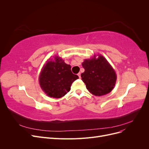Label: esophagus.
<instances>
[{
  "label": "esophagus",
  "mask_w": 149,
  "mask_h": 149,
  "mask_svg": "<svg viewBox=\"0 0 149 149\" xmlns=\"http://www.w3.org/2000/svg\"><path fill=\"white\" fill-rule=\"evenodd\" d=\"M78 76L79 77L80 79H81V74H80V73H79V74H78Z\"/></svg>",
  "instance_id": "obj_1"
}]
</instances>
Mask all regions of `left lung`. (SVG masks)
Returning <instances> with one entry per match:
<instances>
[{
	"label": "left lung",
	"instance_id": "8db88e82",
	"mask_svg": "<svg viewBox=\"0 0 149 149\" xmlns=\"http://www.w3.org/2000/svg\"><path fill=\"white\" fill-rule=\"evenodd\" d=\"M84 72L81 75L86 87L92 95L102 96L110 93L116 81L112 66L102 55H93L82 63Z\"/></svg>",
	"mask_w": 149,
	"mask_h": 149
}]
</instances>
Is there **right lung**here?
Masks as SVG:
<instances>
[{"mask_svg": "<svg viewBox=\"0 0 149 149\" xmlns=\"http://www.w3.org/2000/svg\"><path fill=\"white\" fill-rule=\"evenodd\" d=\"M71 66L58 56L49 58L39 75L40 88L49 97L60 98L70 91L72 83L79 76L72 74Z\"/></svg>", "mask_w": 149, "mask_h": 149, "instance_id": "1", "label": "right lung"}]
</instances>
